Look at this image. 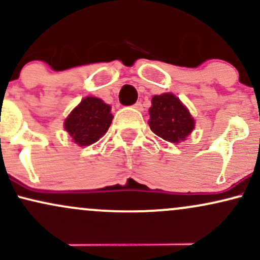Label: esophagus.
Masks as SVG:
<instances>
[{"label":"esophagus","mask_w":260,"mask_h":260,"mask_svg":"<svg viewBox=\"0 0 260 260\" xmlns=\"http://www.w3.org/2000/svg\"><path fill=\"white\" fill-rule=\"evenodd\" d=\"M133 107H134V109L139 110V111H142V110H143V105H142V103H140V101H137V103L133 105Z\"/></svg>","instance_id":"1"}]
</instances>
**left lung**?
Returning <instances> with one entry per match:
<instances>
[{
  "mask_svg": "<svg viewBox=\"0 0 260 260\" xmlns=\"http://www.w3.org/2000/svg\"><path fill=\"white\" fill-rule=\"evenodd\" d=\"M149 109V126L150 129L164 140L178 143L186 139V137L194 128V120L174 94L155 95Z\"/></svg>",
  "mask_w": 260,
  "mask_h": 260,
  "instance_id": "8db88e82",
  "label": "left lung"
}]
</instances>
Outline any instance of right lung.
<instances>
[{"instance_id":"1","label":"right lung","mask_w":260,"mask_h":260,"mask_svg":"<svg viewBox=\"0 0 260 260\" xmlns=\"http://www.w3.org/2000/svg\"><path fill=\"white\" fill-rule=\"evenodd\" d=\"M110 110L111 107L101 99L85 98L66 118V131L80 147L90 145L109 129L113 118Z\"/></svg>"}]
</instances>
